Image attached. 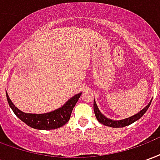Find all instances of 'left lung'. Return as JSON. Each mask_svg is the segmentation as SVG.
<instances>
[{
    "label": "left lung",
    "instance_id": "1",
    "mask_svg": "<svg viewBox=\"0 0 160 160\" xmlns=\"http://www.w3.org/2000/svg\"><path fill=\"white\" fill-rule=\"evenodd\" d=\"M152 103V100L148 103V104L145 108H143L141 111H139L137 114H134V116H132L130 118H125V119H122V120H112V119H110V118H106L103 113H101V111H99V109L98 107L97 104H96V101L94 99L93 102V110L94 113H95V116H96V118L98 119V121L100 122V123L104 124L105 126H108V127L111 128H122L125 127V126H128V125H130L134 122H136L137 120H139L140 118L143 116V115L147 112V111L148 110V108L150 106V104Z\"/></svg>",
    "mask_w": 160,
    "mask_h": 160
}]
</instances>
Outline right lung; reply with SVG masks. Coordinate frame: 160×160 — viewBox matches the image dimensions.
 I'll list each match as a JSON object with an SVG mask.
<instances>
[{"label":"right lung","instance_id":"right-lung-1","mask_svg":"<svg viewBox=\"0 0 160 160\" xmlns=\"http://www.w3.org/2000/svg\"><path fill=\"white\" fill-rule=\"evenodd\" d=\"M82 92L75 94L74 96L69 98L62 106H61L55 111L43 113V114H32L23 112L13 104L10 99L8 94L6 91V96L8 99L9 106L12 109L16 117L24 122L29 127L41 130H49V129H56L58 128L62 127L63 125L69 121L71 113L74 105L79 100Z\"/></svg>","mask_w":160,"mask_h":160}]
</instances>
